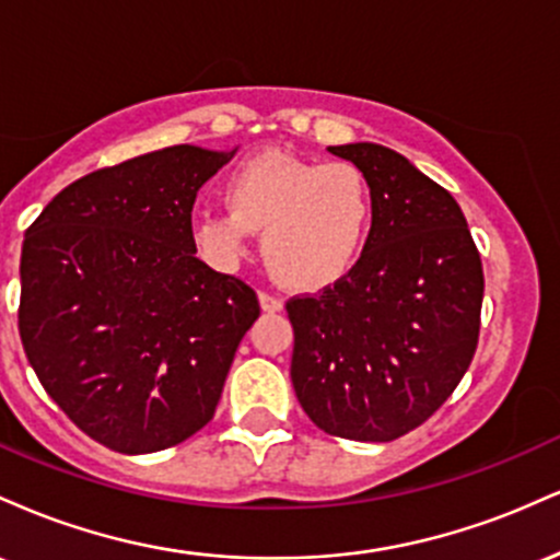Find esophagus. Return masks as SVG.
I'll use <instances>...</instances> for the list:
<instances>
[{
	"mask_svg": "<svg viewBox=\"0 0 560 560\" xmlns=\"http://www.w3.org/2000/svg\"><path fill=\"white\" fill-rule=\"evenodd\" d=\"M258 300H260V307H262V311H266V313H279V311H284V300L276 298V294H271V292H260Z\"/></svg>",
	"mask_w": 560,
	"mask_h": 560,
	"instance_id": "34e87169",
	"label": "esophagus"
}]
</instances>
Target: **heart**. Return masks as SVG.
Wrapping results in <instances>:
<instances>
[{"mask_svg":"<svg viewBox=\"0 0 560 560\" xmlns=\"http://www.w3.org/2000/svg\"><path fill=\"white\" fill-rule=\"evenodd\" d=\"M223 210H202L191 223L197 249L218 268L249 253L253 231L276 279L320 289L345 279L363 258L374 226V191L352 163H318L271 150L226 176Z\"/></svg>","mask_w":560,"mask_h":560,"instance_id":"b5f03b06","label":"heart"}]
</instances>
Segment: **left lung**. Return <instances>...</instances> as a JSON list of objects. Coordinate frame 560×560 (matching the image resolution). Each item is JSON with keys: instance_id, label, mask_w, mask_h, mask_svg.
I'll return each instance as SVG.
<instances>
[{"instance_id": "8db88e82", "label": "left lung", "mask_w": 560, "mask_h": 560, "mask_svg": "<svg viewBox=\"0 0 560 560\" xmlns=\"http://www.w3.org/2000/svg\"><path fill=\"white\" fill-rule=\"evenodd\" d=\"M374 191L363 258L318 298L287 302L292 384L311 421L334 436L389 442L453 395L479 339L485 273L447 189L389 147H329Z\"/></svg>"}]
</instances>
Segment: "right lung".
Returning a JSON list of instances; mask_svg holds the SVG:
<instances>
[{"label": "right lung", "instance_id": "1", "mask_svg": "<svg viewBox=\"0 0 560 560\" xmlns=\"http://www.w3.org/2000/svg\"><path fill=\"white\" fill-rule=\"evenodd\" d=\"M234 155L176 144L94 171L25 231V355L68 419L118 453H158L213 419L260 316L253 289L195 258L191 205Z\"/></svg>", "mask_w": 560, "mask_h": 560}]
</instances>
